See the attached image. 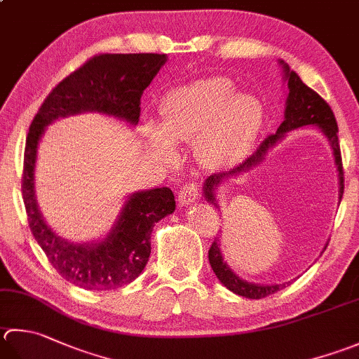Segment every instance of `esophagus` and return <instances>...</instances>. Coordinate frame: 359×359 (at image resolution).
<instances>
[{
	"instance_id": "obj_1",
	"label": "esophagus",
	"mask_w": 359,
	"mask_h": 359,
	"mask_svg": "<svg viewBox=\"0 0 359 359\" xmlns=\"http://www.w3.org/2000/svg\"><path fill=\"white\" fill-rule=\"evenodd\" d=\"M198 198H199L198 185H196V184H187V185L182 187V189L179 191L177 201H179V205L180 207H185V205H189V203H191V202H194Z\"/></svg>"
}]
</instances>
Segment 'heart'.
I'll return each instance as SVG.
<instances>
[{"label": "heart", "mask_w": 359, "mask_h": 359, "mask_svg": "<svg viewBox=\"0 0 359 359\" xmlns=\"http://www.w3.org/2000/svg\"><path fill=\"white\" fill-rule=\"evenodd\" d=\"M160 126L146 123L147 146L171 160V143H194L205 168L236 163L250 149L262 128L263 109L255 96L236 93L233 82L215 76L171 90L158 105Z\"/></svg>", "instance_id": "b5f03b06"}]
</instances>
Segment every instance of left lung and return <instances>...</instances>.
Masks as SVG:
<instances>
[{"mask_svg": "<svg viewBox=\"0 0 359 359\" xmlns=\"http://www.w3.org/2000/svg\"><path fill=\"white\" fill-rule=\"evenodd\" d=\"M280 65L283 67V74H285L283 79L287 83V90H290V93H287V97H286L283 123L280 124L277 132L266 138L264 142L259 144L258 149L252 154L249 158H245L241 165H238L236 168H233V170L226 171V172H217V174L208 175L205 184H203V196H205V199L208 202L215 203L216 207H219L216 202V188L224 179L236 177V175H241L243 172H248L249 170H252V166L258 165L259 161L266 157L268 151L285 137V133L291 132L294 129L304 128V126H316V128H319L330 142V146H332L333 149L336 166H338V172H339L338 174L339 175V202L342 199L344 171H342L341 149L338 143V123H336L333 110L330 109V105L322 100L314 90L305 86L300 77L297 76V73H294L283 60H280ZM208 259H210V264H212L215 276L219 278V282L231 292L238 294V296H243L248 299H263L266 296H271L273 292L283 290V287H286L291 283V282H286L282 285H258V283L245 282V280L238 277L236 273L229 268V264L224 262L219 240H215L212 248H210Z\"/></svg>", "mask_w": 359, "mask_h": 359, "instance_id": "1", "label": "left lung"}]
</instances>
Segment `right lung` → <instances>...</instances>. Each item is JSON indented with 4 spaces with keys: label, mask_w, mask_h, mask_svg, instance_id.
I'll list each match as a JSON object with an SVG mask.
<instances>
[{
    "label": "right lung",
    "mask_w": 359,
    "mask_h": 359,
    "mask_svg": "<svg viewBox=\"0 0 359 359\" xmlns=\"http://www.w3.org/2000/svg\"><path fill=\"white\" fill-rule=\"evenodd\" d=\"M166 60V54L151 53L95 55L53 88L31 123L21 177L27 222L59 276L83 290H116L143 272L151 255L152 229L175 210L174 194L166 187L133 193L104 240L69 243L48 227L39 210L34 185L39 142L48 124L83 111H97L137 126L143 91Z\"/></svg>",
    "instance_id": "1"
}]
</instances>
